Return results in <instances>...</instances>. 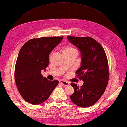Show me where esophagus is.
Instances as JSON below:
<instances>
[{"label":"esophagus","mask_w":127,"mask_h":127,"mask_svg":"<svg viewBox=\"0 0 127 127\" xmlns=\"http://www.w3.org/2000/svg\"><path fill=\"white\" fill-rule=\"evenodd\" d=\"M60 83H61L62 85L66 86H68L70 85V83H68L67 81H64V80H60Z\"/></svg>","instance_id":"1"}]
</instances>
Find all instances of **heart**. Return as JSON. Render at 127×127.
<instances>
[{
    "label": "heart",
    "instance_id": "heart-1",
    "mask_svg": "<svg viewBox=\"0 0 127 127\" xmlns=\"http://www.w3.org/2000/svg\"><path fill=\"white\" fill-rule=\"evenodd\" d=\"M64 52H77V50L74 47H68L66 48Z\"/></svg>",
    "mask_w": 127,
    "mask_h": 127
}]
</instances>
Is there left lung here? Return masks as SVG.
I'll use <instances>...</instances> for the list:
<instances>
[{
    "label": "left lung",
    "mask_w": 127,
    "mask_h": 127,
    "mask_svg": "<svg viewBox=\"0 0 127 127\" xmlns=\"http://www.w3.org/2000/svg\"><path fill=\"white\" fill-rule=\"evenodd\" d=\"M67 38L81 51V66L76 76L84 81L80 87L71 83L74 93L70 99L77 106L89 107L99 100L107 86L109 76L107 57L101 44L92 37L68 35Z\"/></svg>",
    "instance_id": "1"
}]
</instances>
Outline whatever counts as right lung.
I'll use <instances>...</instances> for the list:
<instances>
[{
	"instance_id": "right-lung-1",
	"label": "right lung",
	"mask_w": 127,
	"mask_h": 127,
	"mask_svg": "<svg viewBox=\"0 0 127 127\" xmlns=\"http://www.w3.org/2000/svg\"><path fill=\"white\" fill-rule=\"evenodd\" d=\"M44 37L28 40L18 56L14 70L15 84L23 99L34 105L46 101L56 87L57 80L50 81L41 74L48 66L49 55L63 39Z\"/></svg>"
}]
</instances>
